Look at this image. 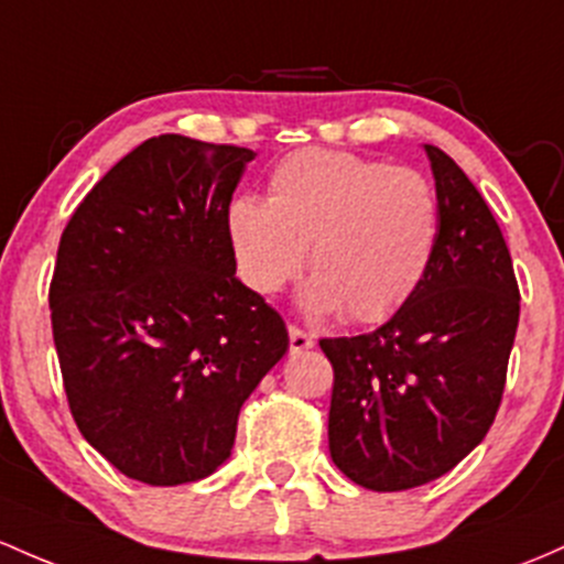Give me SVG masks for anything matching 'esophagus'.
Returning a JSON list of instances; mask_svg holds the SVG:
<instances>
[{
  "instance_id": "esophagus-1",
  "label": "esophagus",
  "mask_w": 564,
  "mask_h": 564,
  "mask_svg": "<svg viewBox=\"0 0 564 564\" xmlns=\"http://www.w3.org/2000/svg\"><path fill=\"white\" fill-rule=\"evenodd\" d=\"M313 345H315L313 334L296 329V326H289V350H292V352H305V350H311Z\"/></svg>"
}]
</instances>
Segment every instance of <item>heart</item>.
I'll return each instance as SVG.
<instances>
[{"instance_id":"heart-1","label":"heart","mask_w":564,"mask_h":564,"mask_svg":"<svg viewBox=\"0 0 564 564\" xmlns=\"http://www.w3.org/2000/svg\"><path fill=\"white\" fill-rule=\"evenodd\" d=\"M246 286L275 294L305 268L302 311L372 324L399 311L431 268L438 206L420 173L382 160L307 147L270 173L268 200L240 195L227 212Z\"/></svg>"}]
</instances>
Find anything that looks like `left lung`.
Listing matches in <instances>:
<instances>
[{
    "label": "left lung",
    "mask_w": 564,
    "mask_h": 564,
    "mask_svg": "<svg viewBox=\"0 0 564 564\" xmlns=\"http://www.w3.org/2000/svg\"><path fill=\"white\" fill-rule=\"evenodd\" d=\"M423 150L438 206L429 272L375 332L321 339L332 460L375 492L438 479L487 436L519 324L511 253L485 197L449 154Z\"/></svg>",
    "instance_id": "left-lung-1"
}]
</instances>
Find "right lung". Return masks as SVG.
<instances>
[{
	"label": "right lung",
	"mask_w": 564,
	"mask_h": 564,
	"mask_svg": "<svg viewBox=\"0 0 564 564\" xmlns=\"http://www.w3.org/2000/svg\"><path fill=\"white\" fill-rule=\"evenodd\" d=\"M251 160L246 147L154 135L61 235L51 313L74 423L144 485L212 476L243 401L289 350L281 315L235 278L227 212Z\"/></svg>",
	"instance_id": "1"
}]
</instances>
